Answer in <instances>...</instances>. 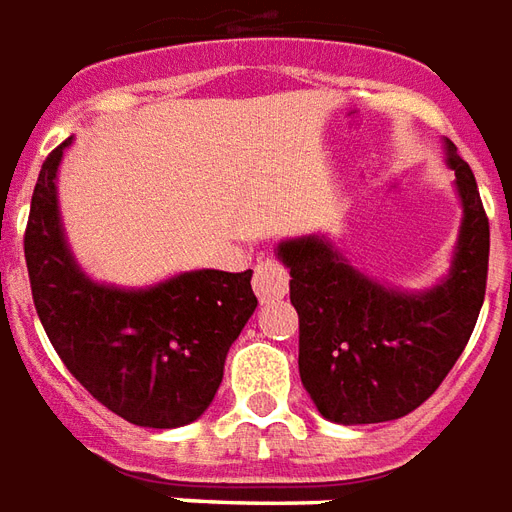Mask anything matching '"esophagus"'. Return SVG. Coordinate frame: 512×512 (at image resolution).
<instances>
[{
    "label": "esophagus",
    "mask_w": 512,
    "mask_h": 512,
    "mask_svg": "<svg viewBox=\"0 0 512 512\" xmlns=\"http://www.w3.org/2000/svg\"><path fill=\"white\" fill-rule=\"evenodd\" d=\"M253 292L261 302L283 300L289 294V272L278 261H259L253 270Z\"/></svg>",
    "instance_id": "esophagus-1"
}]
</instances>
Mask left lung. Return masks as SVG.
Returning a JSON list of instances; mask_svg holds the SVG:
<instances>
[{
  "label": "left lung",
  "mask_w": 512,
  "mask_h": 512,
  "mask_svg": "<svg viewBox=\"0 0 512 512\" xmlns=\"http://www.w3.org/2000/svg\"><path fill=\"white\" fill-rule=\"evenodd\" d=\"M461 226L450 270L428 289H398L354 267L327 234L278 242L300 313V379L330 423L398 420L431 398L464 352L483 308L488 218L477 182L450 138Z\"/></svg>",
  "instance_id": "8db88e82"
}]
</instances>
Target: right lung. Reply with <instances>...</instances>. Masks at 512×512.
Listing matches in <instances>:
<instances>
[{"mask_svg":"<svg viewBox=\"0 0 512 512\" xmlns=\"http://www.w3.org/2000/svg\"><path fill=\"white\" fill-rule=\"evenodd\" d=\"M67 138L32 193L24 256L48 341L100 404L141 428L199 420L223 382L229 346L256 311L253 272L188 270L149 286L95 281L67 242L59 166Z\"/></svg>","mask_w":512,"mask_h":512,"instance_id":"obj_1","label":"right lung"}]
</instances>
